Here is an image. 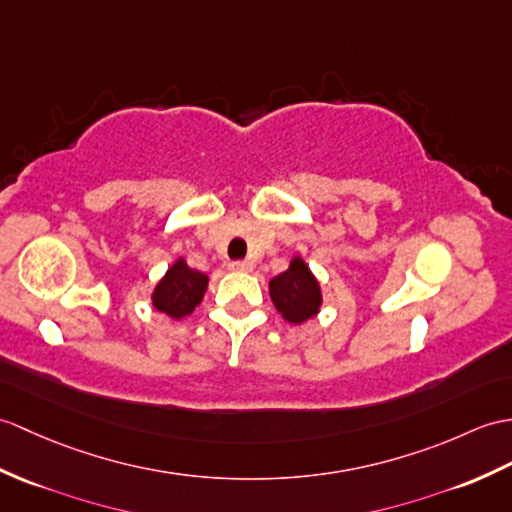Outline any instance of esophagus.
Instances as JSON below:
<instances>
[{
  "label": "esophagus",
  "instance_id": "obj_1",
  "mask_svg": "<svg viewBox=\"0 0 512 512\" xmlns=\"http://www.w3.org/2000/svg\"><path fill=\"white\" fill-rule=\"evenodd\" d=\"M229 268H231V270H235V272H251V270H253V261H248V259H237V261H231Z\"/></svg>",
  "mask_w": 512,
  "mask_h": 512
}]
</instances>
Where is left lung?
<instances>
[{
    "label": "left lung",
    "instance_id": "left-lung-1",
    "mask_svg": "<svg viewBox=\"0 0 512 512\" xmlns=\"http://www.w3.org/2000/svg\"><path fill=\"white\" fill-rule=\"evenodd\" d=\"M268 288L277 312L292 325H303L305 320L314 318L323 305L320 285L301 257H294L288 270L270 279Z\"/></svg>",
    "mask_w": 512,
    "mask_h": 512
}]
</instances>
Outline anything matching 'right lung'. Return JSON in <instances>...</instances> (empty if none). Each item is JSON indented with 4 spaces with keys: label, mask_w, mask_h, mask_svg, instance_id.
Segmentation results:
<instances>
[{
    "label": "right lung",
    "mask_w": 512,
    "mask_h": 512,
    "mask_svg": "<svg viewBox=\"0 0 512 512\" xmlns=\"http://www.w3.org/2000/svg\"><path fill=\"white\" fill-rule=\"evenodd\" d=\"M209 277L187 266L183 257H178L165 272L152 292V305L159 312L174 320H181L192 314L200 305L202 296L207 292Z\"/></svg>",
    "instance_id": "right-lung-1"
}]
</instances>
